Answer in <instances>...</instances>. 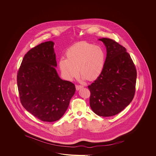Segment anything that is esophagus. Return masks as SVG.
Returning <instances> with one entry per match:
<instances>
[{"mask_svg": "<svg viewBox=\"0 0 156 156\" xmlns=\"http://www.w3.org/2000/svg\"><path fill=\"white\" fill-rule=\"evenodd\" d=\"M83 85H76V89L77 90H79L80 89H81V88H83Z\"/></svg>", "mask_w": 156, "mask_h": 156, "instance_id": "1", "label": "esophagus"}]
</instances>
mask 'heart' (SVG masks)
Returning a JSON list of instances; mask_svg holds the SVG:
<instances>
[{"label":"heart","instance_id":"b5f03b06","mask_svg":"<svg viewBox=\"0 0 156 156\" xmlns=\"http://www.w3.org/2000/svg\"><path fill=\"white\" fill-rule=\"evenodd\" d=\"M66 58L59 60L58 65L63 77L72 80L80 73L89 81L95 80L103 71L105 53L101 47L81 42L70 47Z\"/></svg>","mask_w":156,"mask_h":156}]
</instances>
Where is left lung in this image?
Wrapping results in <instances>:
<instances>
[{
	"mask_svg": "<svg viewBox=\"0 0 156 156\" xmlns=\"http://www.w3.org/2000/svg\"><path fill=\"white\" fill-rule=\"evenodd\" d=\"M99 40L106 46V60L101 75L87 87L91 109L99 116L107 117L119 113L132 101L136 70L124 47L108 38Z\"/></svg>",
	"mask_w": 156,
	"mask_h": 156,
	"instance_id": "1",
	"label": "left lung"
}]
</instances>
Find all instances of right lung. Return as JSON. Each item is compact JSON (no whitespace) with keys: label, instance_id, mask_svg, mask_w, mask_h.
Listing matches in <instances>:
<instances>
[{"label":"right lung","instance_id":"right-lung-1","mask_svg":"<svg viewBox=\"0 0 156 156\" xmlns=\"http://www.w3.org/2000/svg\"><path fill=\"white\" fill-rule=\"evenodd\" d=\"M52 41L41 43L24 55L17 73L20 103L33 116L43 122H55L66 112L76 88L61 79L55 67Z\"/></svg>","mask_w":156,"mask_h":156}]
</instances>
